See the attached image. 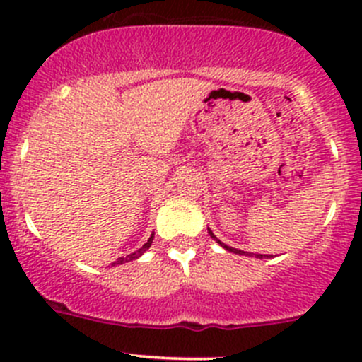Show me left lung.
Returning a JSON list of instances; mask_svg holds the SVG:
<instances>
[{
	"instance_id": "left-lung-1",
	"label": "left lung",
	"mask_w": 362,
	"mask_h": 362,
	"mask_svg": "<svg viewBox=\"0 0 362 362\" xmlns=\"http://www.w3.org/2000/svg\"><path fill=\"white\" fill-rule=\"evenodd\" d=\"M208 235L211 236V238L215 240V242L218 243V245L222 247V249H226L228 252H233V254H240V255H250V252H243V250H238V249H233V247H229V245H226L224 242H221V240L217 238V236L214 235V233H211V229L208 228ZM255 257H259V259H262V254H255ZM264 257H268V255H264Z\"/></svg>"
}]
</instances>
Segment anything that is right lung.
Instances as JSON below:
<instances>
[{
    "label": "right lung",
    "mask_w": 362,
    "mask_h": 362,
    "mask_svg": "<svg viewBox=\"0 0 362 362\" xmlns=\"http://www.w3.org/2000/svg\"><path fill=\"white\" fill-rule=\"evenodd\" d=\"M152 240H154V235H151V238L147 240V243H145V245L141 247V249H138L136 252H133V254L126 255V257H119L115 262H113V264H124V262H129V261H133V259H138V257H140V255H144L145 252L148 250V247L152 245Z\"/></svg>",
    "instance_id": "right-lung-1"
}]
</instances>
